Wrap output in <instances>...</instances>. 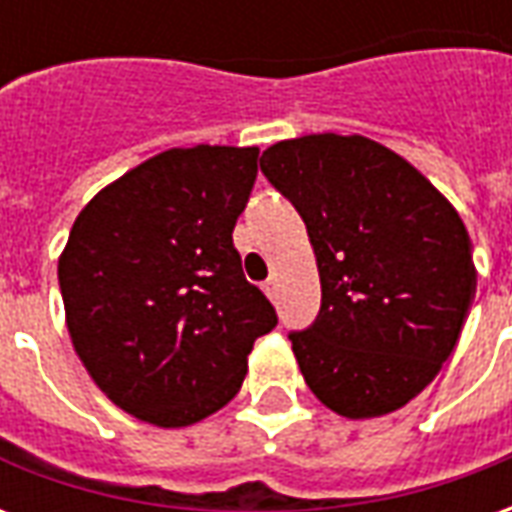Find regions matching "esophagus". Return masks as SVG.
Returning <instances> with one entry per match:
<instances>
[{
	"label": "esophagus",
	"mask_w": 512,
	"mask_h": 512,
	"mask_svg": "<svg viewBox=\"0 0 512 512\" xmlns=\"http://www.w3.org/2000/svg\"><path fill=\"white\" fill-rule=\"evenodd\" d=\"M263 290H266L268 299H274V290H277V277H268L266 282H263Z\"/></svg>",
	"instance_id": "34e87169"
}]
</instances>
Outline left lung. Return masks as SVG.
Masks as SVG:
<instances>
[{
	"label": "left lung",
	"mask_w": 512,
	"mask_h": 512,
	"mask_svg": "<svg viewBox=\"0 0 512 512\" xmlns=\"http://www.w3.org/2000/svg\"><path fill=\"white\" fill-rule=\"evenodd\" d=\"M260 169L318 260L321 312L290 332L312 395L348 419L403 408L439 376L474 301L461 216L406 158L359 134L285 139Z\"/></svg>",
	"instance_id": "8db88e82"
}]
</instances>
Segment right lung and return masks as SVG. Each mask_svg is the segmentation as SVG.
<instances>
[{"mask_svg": "<svg viewBox=\"0 0 512 512\" xmlns=\"http://www.w3.org/2000/svg\"><path fill=\"white\" fill-rule=\"evenodd\" d=\"M257 147H172L87 202L62 249L73 348L115 406L186 428L227 406L277 312L249 285L233 227Z\"/></svg>", "mask_w": 512, "mask_h": 512, "instance_id": "obj_1", "label": "right lung"}]
</instances>
